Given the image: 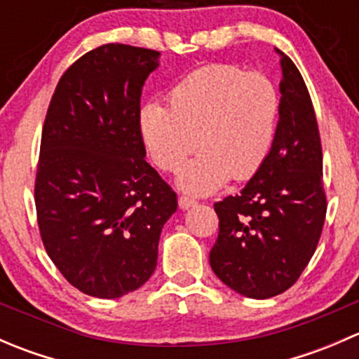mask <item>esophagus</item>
<instances>
[{
    "instance_id": "34e87169",
    "label": "esophagus",
    "mask_w": 359,
    "mask_h": 359,
    "mask_svg": "<svg viewBox=\"0 0 359 359\" xmlns=\"http://www.w3.org/2000/svg\"><path fill=\"white\" fill-rule=\"evenodd\" d=\"M194 205H196V201H194L193 198H189V196H180L179 198V206L182 210L191 208V206H194Z\"/></svg>"
}]
</instances>
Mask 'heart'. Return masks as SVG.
Here are the masks:
<instances>
[{
    "instance_id": "b5f03b06",
    "label": "heart",
    "mask_w": 359,
    "mask_h": 359,
    "mask_svg": "<svg viewBox=\"0 0 359 359\" xmlns=\"http://www.w3.org/2000/svg\"><path fill=\"white\" fill-rule=\"evenodd\" d=\"M280 95L266 76L229 64L205 66L180 79L170 107L147 102L140 109V133L154 163L177 170L198 147L203 153L177 175V186L205 196L233 177L259 172L274 142Z\"/></svg>"
}]
</instances>
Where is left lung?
Here are the masks:
<instances>
[{
	"label": "left lung",
	"mask_w": 359,
	"mask_h": 359,
	"mask_svg": "<svg viewBox=\"0 0 359 359\" xmlns=\"http://www.w3.org/2000/svg\"><path fill=\"white\" fill-rule=\"evenodd\" d=\"M276 53L283 78L273 147L240 194L215 203L219 238L210 252L217 278L250 299L280 295L299 280L327 215L313 102L290 57Z\"/></svg>",
	"instance_id": "8db88e82"
}]
</instances>
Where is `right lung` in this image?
<instances>
[{
  "label": "right lung",
  "mask_w": 359,
  "mask_h": 359,
  "mask_svg": "<svg viewBox=\"0 0 359 359\" xmlns=\"http://www.w3.org/2000/svg\"><path fill=\"white\" fill-rule=\"evenodd\" d=\"M161 53L109 43L64 72L46 112L34 201L46 253L72 287L118 299L158 264L177 194L146 161L140 95Z\"/></svg>",
  "instance_id": "add662e5"
}]
</instances>
